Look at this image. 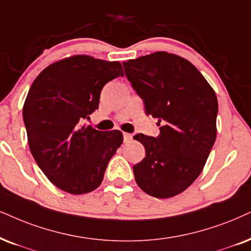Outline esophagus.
<instances>
[{
	"mask_svg": "<svg viewBox=\"0 0 251 251\" xmlns=\"http://www.w3.org/2000/svg\"><path fill=\"white\" fill-rule=\"evenodd\" d=\"M123 135H124V141H125V142L131 141L132 138H133V135L129 134V133H124Z\"/></svg>",
	"mask_w": 251,
	"mask_h": 251,
	"instance_id": "1",
	"label": "esophagus"
}]
</instances>
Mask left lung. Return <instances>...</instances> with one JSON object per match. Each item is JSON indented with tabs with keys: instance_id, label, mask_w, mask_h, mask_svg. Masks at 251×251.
Segmentation results:
<instances>
[{
	"instance_id": "obj_1",
	"label": "left lung",
	"mask_w": 251,
	"mask_h": 251,
	"mask_svg": "<svg viewBox=\"0 0 251 251\" xmlns=\"http://www.w3.org/2000/svg\"><path fill=\"white\" fill-rule=\"evenodd\" d=\"M127 80L158 119L156 138L136 134L146 156L133 167L135 182L155 198L179 195L201 175L217 138L218 100L191 62L155 52L123 62Z\"/></svg>"
}]
</instances>
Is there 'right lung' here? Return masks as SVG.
Segmentation results:
<instances>
[{"instance_id": "add662e5", "label": "right lung", "mask_w": 251, "mask_h": 251, "mask_svg": "<svg viewBox=\"0 0 251 251\" xmlns=\"http://www.w3.org/2000/svg\"><path fill=\"white\" fill-rule=\"evenodd\" d=\"M124 76L118 61L73 55L46 67L33 81L23 106L28 147L45 176L72 195L94 191L123 144L118 129L82 125L98 109L107 82Z\"/></svg>"}]
</instances>
